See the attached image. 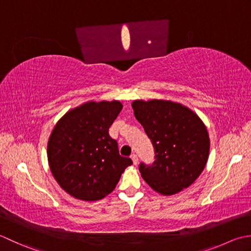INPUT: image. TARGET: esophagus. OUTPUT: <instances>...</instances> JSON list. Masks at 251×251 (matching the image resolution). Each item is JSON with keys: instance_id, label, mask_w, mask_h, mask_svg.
<instances>
[{"instance_id": "34e87169", "label": "esophagus", "mask_w": 251, "mask_h": 251, "mask_svg": "<svg viewBox=\"0 0 251 251\" xmlns=\"http://www.w3.org/2000/svg\"><path fill=\"white\" fill-rule=\"evenodd\" d=\"M131 159H132V161H133V163H134V165H137V162H139V158H137L136 154H132Z\"/></svg>"}]
</instances>
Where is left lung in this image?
<instances>
[{"instance_id":"8db88e82","label":"left lung","mask_w":251,"mask_h":251,"mask_svg":"<svg viewBox=\"0 0 251 251\" xmlns=\"http://www.w3.org/2000/svg\"><path fill=\"white\" fill-rule=\"evenodd\" d=\"M132 107L155 151L154 162L140 163L142 177L162 195H173L190 186L202 172L210 148L201 118L170 100H134Z\"/></svg>"}]
</instances>
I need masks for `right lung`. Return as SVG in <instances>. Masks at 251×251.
Instances as JSON below:
<instances>
[{
	"label": "right lung",
	"mask_w": 251,
	"mask_h": 251,
	"mask_svg": "<svg viewBox=\"0 0 251 251\" xmlns=\"http://www.w3.org/2000/svg\"><path fill=\"white\" fill-rule=\"evenodd\" d=\"M122 109L118 100L90 101L68 111L55 126L48 144L55 180L69 195L100 201L115 190L131 158L119 154L109 127Z\"/></svg>",
	"instance_id": "1"
}]
</instances>
